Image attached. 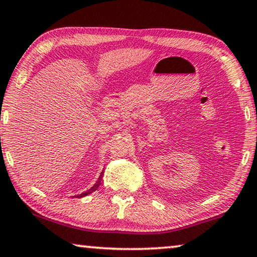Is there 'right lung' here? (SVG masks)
<instances>
[{"label": "right lung", "instance_id": "right-lung-1", "mask_svg": "<svg viewBox=\"0 0 257 257\" xmlns=\"http://www.w3.org/2000/svg\"><path fill=\"white\" fill-rule=\"evenodd\" d=\"M102 175H103V172H101V175H100V177H99V179L96 180V183L94 184V185L91 187V189L89 190H87V191H85V192H82V193H80V194H77V196H74L75 198H82V197H86V196H88V194H91L92 192H94V191L95 190H97V187L100 186V184H101V179H102Z\"/></svg>", "mask_w": 257, "mask_h": 257}]
</instances>
